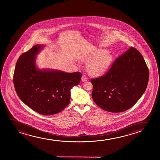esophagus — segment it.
<instances>
[{
    "label": "esophagus",
    "mask_w": 160,
    "mask_h": 160,
    "mask_svg": "<svg viewBox=\"0 0 160 160\" xmlns=\"http://www.w3.org/2000/svg\"><path fill=\"white\" fill-rule=\"evenodd\" d=\"M81 80H82V81H83V82H85V81H86L88 80V78H87V77H86L85 75H83L82 77H81Z\"/></svg>",
    "instance_id": "obj_1"
}]
</instances>
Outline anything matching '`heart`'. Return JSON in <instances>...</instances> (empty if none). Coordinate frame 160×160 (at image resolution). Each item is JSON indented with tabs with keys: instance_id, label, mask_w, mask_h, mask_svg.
I'll return each instance as SVG.
<instances>
[{
	"instance_id": "1",
	"label": "heart",
	"mask_w": 160,
	"mask_h": 160,
	"mask_svg": "<svg viewBox=\"0 0 160 160\" xmlns=\"http://www.w3.org/2000/svg\"><path fill=\"white\" fill-rule=\"evenodd\" d=\"M88 64V70L90 74L99 76L104 74L114 61V56L105 48H96L83 58Z\"/></svg>"
}]
</instances>
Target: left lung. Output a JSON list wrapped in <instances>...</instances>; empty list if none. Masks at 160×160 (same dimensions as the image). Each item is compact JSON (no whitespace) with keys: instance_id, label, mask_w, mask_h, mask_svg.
Listing matches in <instances>:
<instances>
[{"instance_id":"1","label":"left lung","mask_w":160,"mask_h":160,"mask_svg":"<svg viewBox=\"0 0 160 160\" xmlns=\"http://www.w3.org/2000/svg\"><path fill=\"white\" fill-rule=\"evenodd\" d=\"M149 78V69L142 55L131 47L116 59L106 74L91 79L92 99L107 112H124L142 96Z\"/></svg>"}]
</instances>
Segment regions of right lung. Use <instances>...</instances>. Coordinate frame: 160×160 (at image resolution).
Listing matches in <instances>:
<instances>
[{"label": "right lung", "mask_w": 160, "mask_h": 160, "mask_svg": "<svg viewBox=\"0 0 160 160\" xmlns=\"http://www.w3.org/2000/svg\"><path fill=\"white\" fill-rule=\"evenodd\" d=\"M45 48L37 44L20 56L16 64L13 84L23 103L39 114H57L69 104L70 90L80 83L81 74L42 69L36 64L37 56Z\"/></svg>", "instance_id": "obj_1"}]
</instances>
